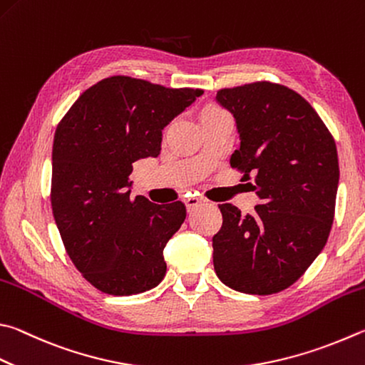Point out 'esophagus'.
Masks as SVG:
<instances>
[{
	"instance_id": "1",
	"label": "esophagus",
	"mask_w": 365,
	"mask_h": 365,
	"mask_svg": "<svg viewBox=\"0 0 365 365\" xmlns=\"http://www.w3.org/2000/svg\"><path fill=\"white\" fill-rule=\"evenodd\" d=\"M183 202H185V205H187V210L191 214V212H193L196 207H200L202 201L200 200V197L190 196V197H187V200H183Z\"/></svg>"
}]
</instances>
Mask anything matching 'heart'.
<instances>
[{
    "label": "heart",
    "mask_w": 365,
    "mask_h": 365,
    "mask_svg": "<svg viewBox=\"0 0 365 365\" xmlns=\"http://www.w3.org/2000/svg\"><path fill=\"white\" fill-rule=\"evenodd\" d=\"M225 110H222L220 107H217V105H205V107L200 111V119H201V123L202 121H205V119H210V118H214V116H217V115H220V113H223Z\"/></svg>",
    "instance_id": "heart-1"
}]
</instances>
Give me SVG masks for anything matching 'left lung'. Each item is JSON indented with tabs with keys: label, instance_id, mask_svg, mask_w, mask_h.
<instances>
[{
	"label": "left lung",
	"instance_id": "8db88e82",
	"mask_svg": "<svg viewBox=\"0 0 365 365\" xmlns=\"http://www.w3.org/2000/svg\"><path fill=\"white\" fill-rule=\"evenodd\" d=\"M217 101L236 118L241 138L231 168L254 180L260 204L246 217L233 204L218 205L215 273L237 292H281L327 242L340 177L335 140L308 101L282 84L225 88Z\"/></svg>",
	"mask_w": 365,
	"mask_h": 365
}]
</instances>
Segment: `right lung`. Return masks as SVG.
<instances>
[{"mask_svg":"<svg viewBox=\"0 0 365 365\" xmlns=\"http://www.w3.org/2000/svg\"><path fill=\"white\" fill-rule=\"evenodd\" d=\"M202 92L110 76L84 91L58 123L52 214L70 260L101 292L142 294L163 281L164 247L187 209L180 201L132 200L129 175L135 161L160 155L163 129Z\"/></svg>","mask_w":365,"mask_h":365,"instance_id":"right-lung-1","label":"right lung"}]
</instances>
